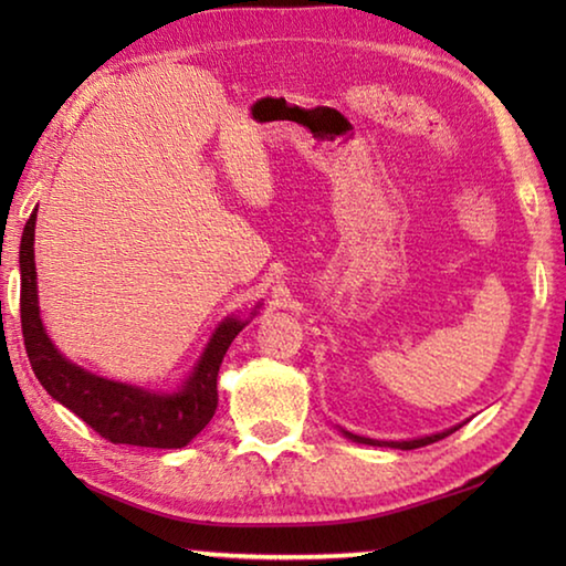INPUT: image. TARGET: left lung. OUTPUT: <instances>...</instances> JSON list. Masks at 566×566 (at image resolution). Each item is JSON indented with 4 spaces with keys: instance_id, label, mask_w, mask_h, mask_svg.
I'll return each instance as SVG.
<instances>
[{
    "instance_id": "1",
    "label": "left lung",
    "mask_w": 566,
    "mask_h": 566,
    "mask_svg": "<svg viewBox=\"0 0 566 566\" xmlns=\"http://www.w3.org/2000/svg\"><path fill=\"white\" fill-rule=\"evenodd\" d=\"M459 427H454V429H447V432H442V434H432V437H424V439H411V442H377V439H367V437H357V434H349V432H344V437H349V439H354V442H359V444H371V447H395V449H419V447H427V444H434V442H439V439H444V437H449L452 432H457Z\"/></svg>"
}]
</instances>
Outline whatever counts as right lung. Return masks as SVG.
<instances>
[{
    "label": "right lung",
    "mask_w": 566,
    "mask_h": 566,
    "mask_svg": "<svg viewBox=\"0 0 566 566\" xmlns=\"http://www.w3.org/2000/svg\"><path fill=\"white\" fill-rule=\"evenodd\" d=\"M34 224L36 209L24 227L22 247H19V272H22L19 314H22L27 357L40 385L112 444L155 449H179L189 444L214 417L219 367H222L229 344L244 324L237 319L219 324L195 375L177 395H151L139 387L84 371L54 349L42 327L40 306H36Z\"/></svg>",
    "instance_id": "obj_1"
}]
</instances>
